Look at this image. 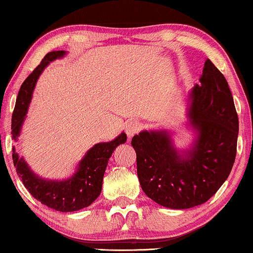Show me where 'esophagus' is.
<instances>
[{
	"instance_id": "34e87169",
	"label": "esophagus",
	"mask_w": 253,
	"mask_h": 253,
	"mask_svg": "<svg viewBox=\"0 0 253 253\" xmlns=\"http://www.w3.org/2000/svg\"><path fill=\"white\" fill-rule=\"evenodd\" d=\"M141 129H142V125L140 123H136V122L129 123L126 126V134L128 137H131V136H134L135 134H137Z\"/></svg>"
}]
</instances>
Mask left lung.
Segmentation results:
<instances>
[{"mask_svg": "<svg viewBox=\"0 0 253 253\" xmlns=\"http://www.w3.org/2000/svg\"><path fill=\"white\" fill-rule=\"evenodd\" d=\"M199 83L191 90L189 111L198 135L186 157L177 154L165 130H144L131 138L141 188L169 209L208 202L227 180L236 157L238 117L228 83L210 59Z\"/></svg>", "mask_w": 253, "mask_h": 253, "instance_id": "1", "label": "left lung"}]
</instances>
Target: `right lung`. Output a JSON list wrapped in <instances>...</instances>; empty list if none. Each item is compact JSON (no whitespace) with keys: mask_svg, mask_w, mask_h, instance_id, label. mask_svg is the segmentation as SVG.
Wrapping results in <instances>:
<instances>
[{"mask_svg":"<svg viewBox=\"0 0 253 253\" xmlns=\"http://www.w3.org/2000/svg\"><path fill=\"white\" fill-rule=\"evenodd\" d=\"M64 55L65 51L63 50L48 52L21 84L11 120V134L15 140L20 133V128L26 116L32 92L39 76L49 63ZM126 140V134L122 133L118 137L108 143L95 144L80 162L77 173L71 179L65 181H47L40 179L34 173H32L24 159L19 158L15 148H12L13 165L25 188L35 199L41 202V204L60 212L78 211L89 206L99 196L109 158L111 157L115 149L119 144L125 143Z\"/></svg>","mask_w":253,"mask_h":253,"instance_id":"1","label":"right lung"}]
</instances>
